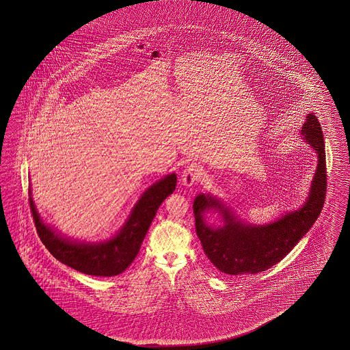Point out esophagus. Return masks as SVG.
<instances>
[{"label":"esophagus","instance_id":"34e87169","mask_svg":"<svg viewBox=\"0 0 350 350\" xmlns=\"http://www.w3.org/2000/svg\"><path fill=\"white\" fill-rule=\"evenodd\" d=\"M201 176V170L200 165H197L196 163H191L186 167V170L182 172V183L186 187H191L197 179Z\"/></svg>","mask_w":350,"mask_h":350}]
</instances>
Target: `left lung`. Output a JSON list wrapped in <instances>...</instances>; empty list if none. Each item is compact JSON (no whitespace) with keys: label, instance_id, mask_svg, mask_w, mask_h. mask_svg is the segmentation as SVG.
<instances>
[{"label":"left lung","instance_id":"8db88e82","mask_svg":"<svg viewBox=\"0 0 350 350\" xmlns=\"http://www.w3.org/2000/svg\"><path fill=\"white\" fill-rule=\"evenodd\" d=\"M301 134L317 153V167L306 202L296 211L287 213L268 225L243 224L217 198L198 195L193 202L197 237L206 256L220 272L240 275L265 272L281 262L301 238L311 229L324 207L326 196V161L324 135L315 115L307 113ZM216 209L224 225L213 228L205 225L203 213Z\"/></svg>","mask_w":350,"mask_h":350}]
</instances>
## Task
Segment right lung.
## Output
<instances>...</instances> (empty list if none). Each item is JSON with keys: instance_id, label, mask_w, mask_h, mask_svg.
Instances as JSON below:
<instances>
[{"instance_id": "obj_1", "label": "right lung", "mask_w": 350, "mask_h": 350, "mask_svg": "<svg viewBox=\"0 0 350 350\" xmlns=\"http://www.w3.org/2000/svg\"><path fill=\"white\" fill-rule=\"evenodd\" d=\"M176 185L177 176L174 173L155 182L140 197L119 234L101 243H81L60 237L42 221L31 196L29 202L38 235L51 256L63 265L88 275L112 277L124 272L137 258L157 210L173 193ZM29 193L31 195L30 191Z\"/></svg>"}]
</instances>
